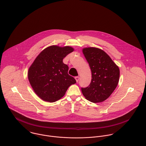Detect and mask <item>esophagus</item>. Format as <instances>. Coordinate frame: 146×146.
Listing matches in <instances>:
<instances>
[{
  "instance_id": "1",
  "label": "esophagus",
  "mask_w": 146,
  "mask_h": 146,
  "mask_svg": "<svg viewBox=\"0 0 146 146\" xmlns=\"http://www.w3.org/2000/svg\"><path fill=\"white\" fill-rule=\"evenodd\" d=\"M75 79H76V81L78 82V81H79V80H80V77H79V76H77V77H75Z\"/></svg>"
}]
</instances>
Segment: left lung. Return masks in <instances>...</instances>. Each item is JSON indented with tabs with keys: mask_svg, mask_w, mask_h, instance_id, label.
<instances>
[{
	"mask_svg": "<svg viewBox=\"0 0 146 146\" xmlns=\"http://www.w3.org/2000/svg\"><path fill=\"white\" fill-rule=\"evenodd\" d=\"M83 54L92 71V81L81 88L85 98L93 103L107 100L117 88L119 80V67L103 50L96 47L85 48Z\"/></svg>",
	"mask_w": 146,
	"mask_h": 146,
	"instance_id": "left-lung-1",
	"label": "left lung"
}]
</instances>
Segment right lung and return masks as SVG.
Returning a JSON list of instances; mask_svg holds the SVG:
<instances>
[{"label":"right lung","mask_w":146,"mask_h":146,"mask_svg":"<svg viewBox=\"0 0 146 146\" xmlns=\"http://www.w3.org/2000/svg\"><path fill=\"white\" fill-rule=\"evenodd\" d=\"M74 51L69 46H49L35 58L28 72V78L36 95L42 100L54 102L64 96L68 88L76 83L68 73L69 67L62 60Z\"/></svg>","instance_id":"right-lung-1"}]
</instances>
